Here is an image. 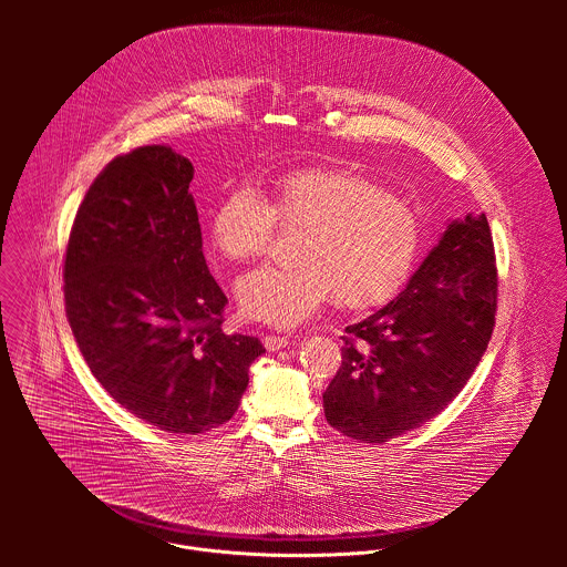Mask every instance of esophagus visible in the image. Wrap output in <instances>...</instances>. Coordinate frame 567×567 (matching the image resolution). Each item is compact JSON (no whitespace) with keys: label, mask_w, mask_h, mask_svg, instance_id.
Instances as JSON below:
<instances>
[{"label":"esophagus","mask_w":567,"mask_h":567,"mask_svg":"<svg viewBox=\"0 0 567 567\" xmlns=\"http://www.w3.org/2000/svg\"><path fill=\"white\" fill-rule=\"evenodd\" d=\"M288 344H290V336H275V333H270V336L264 338V347L268 351H279V349H284Z\"/></svg>","instance_id":"esophagus-1"}]
</instances>
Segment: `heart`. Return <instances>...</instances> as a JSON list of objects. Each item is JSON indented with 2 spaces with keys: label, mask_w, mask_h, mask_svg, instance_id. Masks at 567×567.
<instances>
[{
  "label": "heart",
  "mask_w": 567,
  "mask_h": 567,
  "mask_svg": "<svg viewBox=\"0 0 567 567\" xmlns=\"http://www.w3.org/2000/svg\"><path fill=\"white\" fill-rule=\"evenodd\" d=\"M277 223L303 231L299 264L264 266L238 284L244 317L277 329L310 321L333 297L353 310L384 306L404 288L421 248L416 209L344 167L279 174L270 200L240 185L216 205L209 234L225 259L250 261L270 250Z\"/></svg>",
  "instance_id": "obj_1"
}]
</instances>
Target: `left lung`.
<instances>
[{"label": "left lung", "instance_id": "1", "mask_svg": "<svg viewBox=\"0 0 567 567\" xmlns=\"http://www.w3.org/2000/svg\"><path fill=\"white\" fill-rule=\"evenodd\" d=\"M497 268L485 214L452 220L395 301L342 336L323 395L331 427L386 443L463 391L495 327Z\"/></svg>", "mask_w": 567, "mask_h": 567}]
</instances>
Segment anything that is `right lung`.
Segmentation results:
<instances>
[{
    "mask_svg": "<svg viewBox=\"0 0 567 567\" xmlns=\"http://www.w3.org/2000/svg\"><path fill=\"white\" fill-rule=\"evenodd\" d=\"M192 178L169 146L115 157L79 207L63 268L68 321L93 378L174 434L229 421L266 351L223 331L227 297L203 255Z\"/></svg>",
    "mask_w": 567,
    "mask_h": 567,
    "instance_id": "obj_1",
    "label": "right lung"
}]
</instances>
